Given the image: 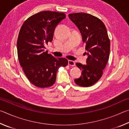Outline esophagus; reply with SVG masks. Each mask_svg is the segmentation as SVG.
<instances>
[{
	"instance_id": "esophagus-1",
	"label": "esophagus",
	"mask_w": 129,
	"mask_h": 129,
	"mask_svg": "<svg viewBox=\"0 0 129 129\" xmlns=\"http://www.w3.org/2000/svg\"><path fill=\"white\" fill-rule=\"evenodd\" d=\"M68 65L70 66H75V62L72 60H68Z\"/></svg>"
}]
</instances>
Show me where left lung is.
Returning <instances> with one entry per match:
<instances>
[{"label": "left lung", "instance_id": "1", "mask_svg": "<svg viewBox=\"0 0 129 129\" xmlns=\"http://www.w3.org/2000/svg\"><path fill=\"white\" fill-rule=\"evenodd\" d=\"M69 17L80 30L88 56L87 64H76L82 75L75 82L80 86H92L102 77L109 60L110 44L106 27L100 19L86 13L71 14Z\"/></svg>", "mask_w": 129, "mask_h": 129}]
</instances>
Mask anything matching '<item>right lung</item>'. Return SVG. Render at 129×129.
<instances>
[{
	"mask_svg": "<svg viewBox=\"0 0 129 129\" xmlns=\"http://www.w3.org/2000/svg\"><path fill=\"white\" fill-rule=\"evenodd\" d=\"M65 14L44 11L33 15L20 28L17 40L19 62L28 80L38 88H48L56 81L59 68L65 67V58H55L45 51V44L52 41L56 25Z\"/></svg>",
	"mask_w": 129,
	"mask_h": 129,
	"instance_id": "obj_1",
	"label": "right lung"
}]
</instances>
